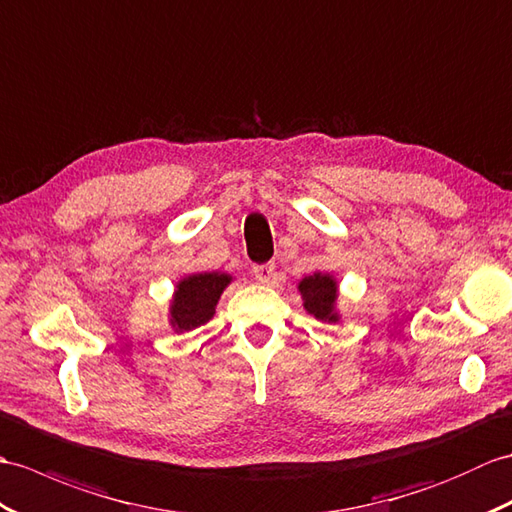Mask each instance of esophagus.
Listing matches in <instances>:
<instances>
[{"mask_svg":"<svg viewBox=\"0 0 512 512\" xmlns=\"http://www.w3.org/2000/svg\"><path fill=\"white\" fill-rule=\"evenodd\" d=\"M253 275L259 283H270V279L275 277V264H261L253 268Z\"/></svg>","mask_w":512,"mask_h":512,"instance_id":"1","label":"esophagus"}]
</instances>
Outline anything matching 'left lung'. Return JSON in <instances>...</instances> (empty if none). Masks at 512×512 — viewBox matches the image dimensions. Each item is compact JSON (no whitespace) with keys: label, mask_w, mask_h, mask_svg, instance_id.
Segmentation results:
<instances>
[{"label":"left lung","mask_w":512,"mask_h":512,"mask_svg":"<svg viewBox=\"0 0 512 512\" xmlns=\"http://www.w3.org/2000/svg\"><path fill=\"white\" fill-rule=\"evenodd\" d=\"M296 290H299L303 299V310L320 320V323L336 325L342 318L338 310L340 285L331 272H314V275L303 277L299 285H296Z\"/></svg>","instance_id":"obj_1"}]
</instances>
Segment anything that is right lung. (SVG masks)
Here are the masks:
<instances>
[{
	"label": "right lung",
	"instance_id": "obj_1",
	"mask_svg": "<svg viewBox=\"0 0 512 512\" xmlns=\"http://www.w3.org/2000/svg\"><path fill=\"white\" fill-rule=\"evenodd\" d=\"M231 281L233 277L222 270L194 272L178 281L168 307V320L176 334H185L209 323L216 314L222 292L229 288Z\"/></svg>",
	"mask_w": 512,
	"mask_h": 512
}]
</instances>
